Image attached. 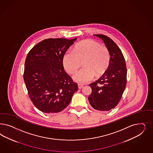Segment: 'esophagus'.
<instances>
[{
    "mask_svg": "<svg viewBox=\"0 0 153 153\" xmlns=\"http://www.w3.org/2000/svg\"><path fill=\"white\" fill-rule=\"evenodd\" d=\"M78 88L79 89L82 88L83 87V84H78Z\"/></svg>",
    "mask_w": 153,
    "mask_h": 153,
    "instance_id": "1",
    "label": "esophagus"
}]
</instances>
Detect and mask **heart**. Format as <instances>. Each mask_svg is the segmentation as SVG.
Segmentation results:
<instances>
[{
	"label": "heart",
	"instance_id": "1",
	"mask_svg": "<svg viewBox=\"0 0 153 153\" xmlns=\"http://www.w3.org/2000/svg\"><path fill=\"white\" fill-rule=\"evenodd\" d=\"M83 61V68L74 74L73 79L79 83H87L95 75L100 76L108 68L110 54L108 49L99 42L92 39L80 42L74 46L73 51H66L63 56L62 62L65 70L74 73Z\"/></svg>",
	"mask_w": 153,
	"mask_h": 153
}]
</instances>
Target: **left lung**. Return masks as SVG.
<instances>
[{"instance_id":"1","label":"left lung","mask_w":153,"mask_h":153,"mask_svg":"<svg viewBox=\"0 0 153 153\" xmlns=\"http://www.w3.org/2000/svg\"><path fill=\"white\" fill-rule=\"evenodd\" d=\"M103 40L110 54L108 68L102 76L89 84L92 93L89 104L103 111L114 108L119 103L127 84V68L122 51L113 40L104 35L94 34Z\"/></svg>"}]
</instances>
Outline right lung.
Wrapping results in <instances>:
<instances>
[{"label":"right lung","instance_id":"right-lung-1","mask_svg":"<svg viewBox=\"0 0 153 153\" xmlns=\"http://www.w3.org/2000/svg\"><path fill=\"white\" fill-rule=\"evenodd\" d=\"M77 38H49L35 45L26 56L24 79L30 99L40 111L59 113L70 104L78 85L64 70L62 58Z\"/></svg>","mask_w":153,"mask_h":153}]
</instances>
